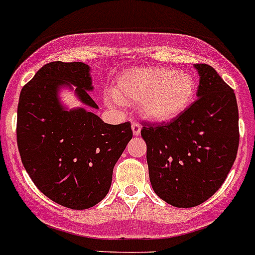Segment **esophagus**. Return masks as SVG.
Returning <instances> with one entry per match:
<instances>
[{
    "mask_svg": "<svg viewBox=\"0 0 255 255\" xmlns=\"http://www.w3.org/2000/svg\"><path fill=\"white\" fill-rule=\"evenodd\" d=\"M132 132L134 136H138L141 133V126L138 123H132Z\"/></svg>",
    "mask_w": 255,
    "mask_h": 255,
    "instance_id": "1",
    "label": "esophagus"
}]
</instances>
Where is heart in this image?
Masks as SVG:
<instances>
[{"instance_id": "1", "label": "heart", "mask_w": 255, "mask_h": 255, "mask_svg": "<svg viewBox=\"0 0 255 255\" xmlns=\"http://www.w3.org/2000/svg\"><path fill=\"white\" fill-rule=\"evenodd\" d=\"M196 91L191 73L142 66L123 73L113 86L112 97L121 104L140 103V113L146 121L168 123L189 110Z\"/></svg>"}]
</instances>
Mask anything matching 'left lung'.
<instances>
[{
    "instance_id": "1",
    "label": "left lung",
    "mask_w": 255,
    "mask_h": 255,
    "mask_svg": "<svg viewBox=\"0 0 255 255\" xmlns=\"http://www.w3.org/2000/svg\"><path fill=\"white\" fill-rule=\"evenodd\" d=\"M195 101L167 125H145L152 190L177 208L200 205L218 191L239 147V110L234 90L207 64H195Z\"/></svg>"
}]
</instances>
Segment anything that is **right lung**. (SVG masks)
<instances>
[{
  "label": "right lung",
  "mask_w": 255,
  "mask_h": 255,
  "mask_svg": "<svg viewBox=\"0 0 255 255\" xmlns=\"http://www.w3.org/2000/svg\"><path fill=\"white\" fill-rule=\"evenodd\" d=\"M72 90L84 104L69 108L60 92ZM90 65L46 64L23 87L16 138L26 173L48 199L70 209L100 203L112 186L113 169L132 138L129 123L108 125L88 92Z\"/></svg>",
  "instance_id": "right-lung-1"
}]
</instances>
